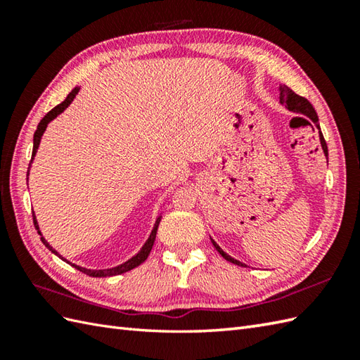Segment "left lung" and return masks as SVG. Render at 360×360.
Returning a JSON list of instances; mask_svg holds the SVG:
<instances>
[{
	"mask_svg": "<svg viewBox=\"0 0 360 360\" xmlns=\"http://www.w3.org/2000/svg\"><path fill=\"white\" fill-rule=\"evenodd\" d=\"M280 101H281V103H285L286 105V108L288 110H290V111H294V112H300V114H303V116H307V117H309L312 122H314L316 124V127L320 129V125H319V117H317V112H316V110L312 108V105L307 101V98L304 97H302V96H298V94H295L292 89H289L288 86H280ZM320 142H322V148H323V151H325V155H328V148H326V142H325V139H323V134L320 133ZM212 244L213 246H215V249L219 252L221 254V257L223 258H226L227 262H231V263H233V264H238V266H246V264H243V263H240L238 259H235V258H232V257H229L226 252L221 249L218 244L212 240Z\"/></svg>",
	"mask_w": 360,
	"mask_h": 360,
	"instance_id": "8db88e82",
	"label": "left lung"
}]
</instances>
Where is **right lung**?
<instances>
[{
	"label": "right lung",
	"mask_w": 360,
	"mask_h": 360,
	"mask_svg": "<svg viewBox=\"0 0 360 360\" xmlns=\"http://www.w3.org/2000/svg\"><path fill=\"white\" fill-rule=\"evenodd\" d=\"M79 93V88H74L70 94H68V97L65 98V101L60 103V105H57L56 108H52L48 114H46V116L40 120V124H38V127H37V131H35V134H34V150H32V158H30V164H32V160H34V156H35V153H37V148H38V145H40V141H41V136H43V133H44V129H46V127H48V124L49 122L52 120V119H56L60 112H63L68 106H70V103L74 101V97H75V94ZM27 176H29V168H27ZM159 221H160V218H158V221H156V224H155V227H153V231H151V235H150V238L147 240V243L143 244V248L141 249V252L137 255H134L131 259H128V262H125L124 264H120V266H116V267H111V269H101V271H91V269H86V267H80V266H77V264H72V263H70L68 262V259H65L62 255H58V252L56 250V249H52L51 246H49V243L46 241L43 236H41V233H40V229H38V224H37V219H35V215H34V226H35V229L38 231V233H40V238H41V241H43V244L46 248H48L51 252H53V254H56L57 257H60L63 259V262H66V263H70L71 266H74L75 269H79L80 272H83V274H86V275H89V277H112V275H120V274H124V272H128V271H131V269H134V267H137L139 266L141 263H143L145 259H147V257H148V254H150V250H151V248H153V244H155V238H156V232H158V226H159Z\"/></svg>",
	"instance_id": "add662e5"
}]
</instances>
